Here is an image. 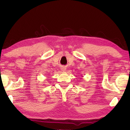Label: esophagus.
I'll return each instance as SVG.
<instances>
[{"mask_svg":"<svg viewBox=\"0 0 130 130\" xmlns=\"http://www.w3.org/2000/svg\"><path fill=\"white\" fill-rule=\"evenodd\" d=\"M61 70H62V71H65L66 70V68H61Z\"/></svg>","mask_w":130,"mask_h":130,"instance_id":"1","label":"esophagus"}]
</instances>
